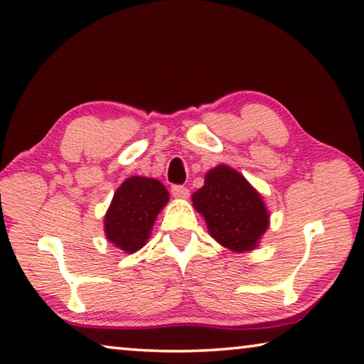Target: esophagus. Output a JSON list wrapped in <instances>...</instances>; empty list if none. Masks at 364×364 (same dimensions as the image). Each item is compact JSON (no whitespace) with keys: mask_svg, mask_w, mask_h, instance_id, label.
Listing matches in <instances>:
<instances>
[{"mask_svg":"<svg viewBox=\"0 0 364 364\" xmlns=\"http://www.w3.org/2000/svg\"><path fill=\"white\" fill-rule=\"evenodd\" d=\"M171 194H173V197H176V199H188L189 189L184 186H180V184H176V186H171Z\"/></svg>","mask_w":364,"mask_h":364,"instance_id":"obj_1","label":"esophagus"}]
</instances>
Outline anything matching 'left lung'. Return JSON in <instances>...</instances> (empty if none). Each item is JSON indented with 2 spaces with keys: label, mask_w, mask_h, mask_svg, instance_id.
I'll return each instance as SVG.
<instances>
[{
  "label": "left lung",
  "mask_w": 364,
  "mask_h": 364,
  "mask_svg": "<svg viewBox=\"0 0 364 364\" xmlns=\"http://www.w3.org/2000/svg\"><path fill=\"white\" fill-rule=\"evenodd\" d=\"M193 207L204 217L215 241L237 254L257 249L269 226L262 194L225 164L207 171L204 186L193 194Z\"/></svg>",
  "instance_id": "left-lung-1"
}]
</instances>
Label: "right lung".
<instances>
[{
    "mask_svg": "<svg viewBox=\"0 0 364 364\" xmlns=\"http://www.w3.org/2000/svg\"><path fill=\"white\" fill-rule=\"evenodd\" d=\"M167 188L156 178L130 176L114 193L104 215L106 239L125 254L143 249L157 215L168 204Z\"/></svg>",
    "mask_w": 364,
    "mask_h": 364,
    "instance_id": "right-lung-1",
    "label": "right lung"
}]
</instances>
